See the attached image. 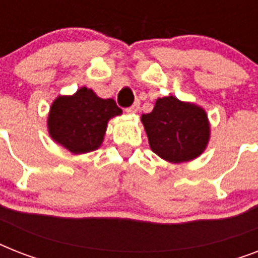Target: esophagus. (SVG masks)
<instances>
[{
	"mask_svg": "<svg viewBox=\"0 0 258 258\" xmlns=\"http://www.w3.org/2000/svg\"><path fill=\"white\" fill-rule=\"evenodd\" d=\"M141 108V101L139 100H135V103H134L131 107H128V108H125V111L128 113H135L138 112V109Z\"/></svg>",
	"mask_w": 258,
	"mask_h": 258,
	"instance_id": "1",
	"label": "esophagus"
}]
</instances>
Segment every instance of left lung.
Returning <instances> with one entry per match:
<instances>
[{
	"instance_id": "1",
	"label": "left lung",
	"mask_w": 258,
	"mask_h": 258,
	"mask_svg": "<svg viewBox=\"0 0 258 258\" xmlns=\"http://www.w3.org/2000/svg\"><path fill=\"white\" fill-rule=\"evenodd\" d=\"M142 121L151 150L166 161H191L208 145L210 130L206 112L176 97L158 99L153 111L142 115Z\"/></svg>"
}]
</instances>
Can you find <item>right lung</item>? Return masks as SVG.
<instances>
[{
  "instance_id": "obj_1",
  "label": "right lung",
  "mask_w": 258,
  "mask_h": 258,
  "mask_svg": "<svg viewBox=\"0 0 258 258\" xmlns=\"http://www.w3.org/2000/svg\"><path fill=\"white\" fill-rule=\"evenodd\" d=\"M120 113L113 99H100L83 87L74 96H58L53 101L48 128L50 137L71 153H89L101 145L109 119Z\"/></svg>"
}]
</instances>
